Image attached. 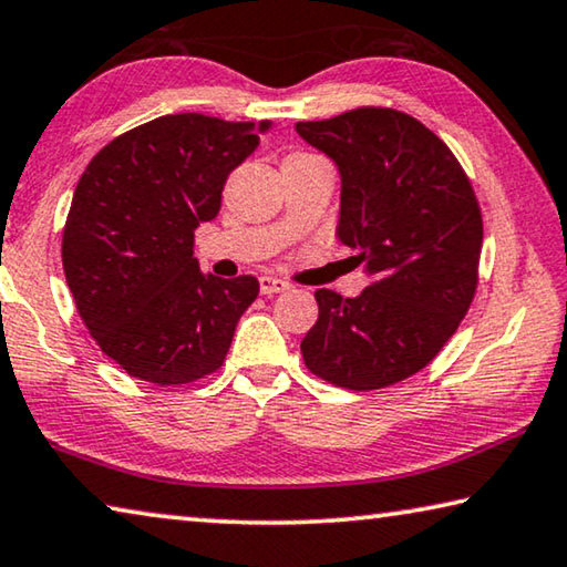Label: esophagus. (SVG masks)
<instances>
[{
  "mask_svg": "<svg viewBox=\"0 0 567 567\" xmlns=\"http://www.w3.org/2000/svg\"><path fill=\"white\" fill-rule=\"evenodd\" d=\"M290 290V285L285 280H277V277H259V292L262 295H277V292H285Z\"/></svg>",
  "mask_w": 567,
  "mask_h": 567,
  "instance_id": "34e87169",
  "label": "esophagus"
}]
</instances>
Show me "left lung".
Instances as JSON below:
<instances>
[{"instance_id": "8db88e82", "label": "left lung", "mask_w": 567, "mask_h": 567, "mask_svg": "<svg viewBox=\"0 0 567 567\" xmlns=\"http://www.w3.org/2000/svg\"><path fill=\"white\" fill-rule=\"evenodd\" d=\"M295 131L340 171L338 239L371 285L318 290L305 365L350 391L385 389L434 361L477 292L482 212L446 143L393 107H355Z\"/></svg>"}]
</instances>
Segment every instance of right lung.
<instances>
[{"label":"right lung","instance_id":"1","mask_svg":"<svg viewBox=\"0 0 567 567\" xmlns=\"http://www.w3.org/2000/svg\"><path fill=\"white\" fill-rule=\"evenodd\" d=\"M269 123L161 115L97 151L75 186L62 269L90 336L133 379L194 383L219 371L257 300L251 275H204L194 231Z\"/></svg>","mask_w":567,"mask_h":567}]
</instances>
